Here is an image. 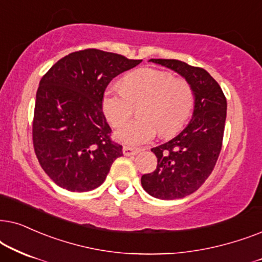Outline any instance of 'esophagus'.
<instances>
[{
  "instance_id": "34e87169",
  "label": "esophagus",
  "mask_w": 262,
  "mask_h": 262,
  "mask_svg": "<svg viewBox=\"0 0 262 262\" xmlns=\"http://www.w3.org/2000/svg\"><path fill=\"white\" fill-rule=\"evenodd\" d=\"M140 152V148H135V147H130V146H123V155L124 156H135Z\"/></svg>"
}]
</instances>
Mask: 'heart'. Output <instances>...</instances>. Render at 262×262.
<instances>
[{
	"instance_id": "1",
	"label": "heart",
	"mask_w": 262,
	"mask_h": 262,
	"mask_svg": "<svg viewBox=\"0 0 262 262\" xmlns=\"http://www.w3.org/2000/svg\"><path fill=\"white\" fill-rule=\"evenodd\" d=\"M141 118L122 125L115 137L123 144L138 146L151 141L159 130L163 137H171L186 124L194 107V93L186 81L176 80L166 72L140 68L129 73L122 86L109 85L104 91L103 113L117 127L132 115L133 105Z\"/></svg>"
}]
</instances>
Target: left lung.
I'll return each instance as SVG.
<instances>
[{
	"instance_id": "1",
	"label": "left lung",
	"mask_w": 262,
	"mask_h": 262,
	"mask_svg": "<svg viewBox=\"0 0 262 262\" xmlns=\"http://www.w3.org/2000/svg\"><path fill=\"white\" fill-rule=\"evenodd\" d=\"M149 62L176 72L194 93L189 123L171 140L151 149L158 160L157 169L141 176L142 188L153 198L175 200L194 193L211 175L222 149L226 99L205 69L179 60L151 58Z\"/></svg>"
}]
</instances>
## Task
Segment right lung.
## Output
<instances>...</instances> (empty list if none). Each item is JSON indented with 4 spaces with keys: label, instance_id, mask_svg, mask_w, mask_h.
Segmentation results:
<instances>
[{
    "label": "right lung",
    "instance_id": "1",
    "mask_svg": "<svg viewBox=\"0 0 262 262\" xmlns=\"http://www.w3.org/2000/svg\"><path fill=\"white\" fill-rule=\"evenodd\" d=\"M142 60L97 49L72 52L41 78L33 117L34 152L45 173L71 191H89L106 179L122 146L110 139L102 99L111 80Z\"/></svg>",
    "mask_w": 262,
    "mask_h": 262
}]
</instances>
